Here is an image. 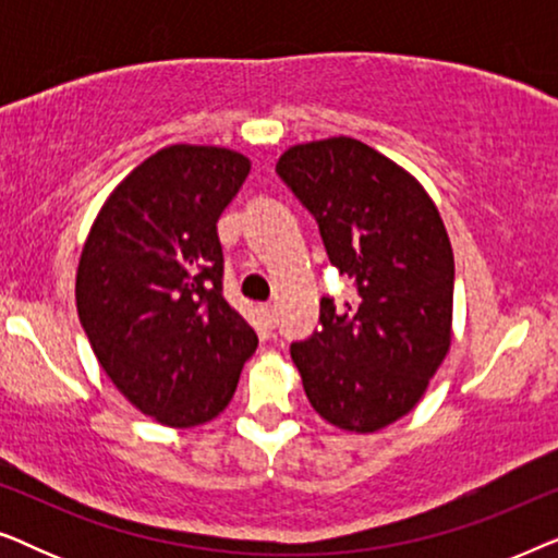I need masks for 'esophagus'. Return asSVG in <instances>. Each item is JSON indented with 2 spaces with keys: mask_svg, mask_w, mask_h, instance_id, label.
<instances>
[{
  "mask_svg": "<svg viewBox=\"0 0 558 558\" xmlns=\"http://www.w3.org/2000/svg\"><path fill=\"white\" fill-rule=\"evenodd\" d=\"M262 315H264L266 325H269V327L277 325V307H274V304H264V307H262Z\"/></svg>",
  "mask_w": 558,
  "mask_h": 558,
  "instance_id": "esophagus-1",
  "label": "esophagus"
}]
</instances>
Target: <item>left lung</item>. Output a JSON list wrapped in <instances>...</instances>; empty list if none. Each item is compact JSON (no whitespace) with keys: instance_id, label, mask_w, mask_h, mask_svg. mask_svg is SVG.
Wrapping results in <instances>:
<instances>
[{"instance_id":"left-lung-1","label":"left lung","mask_w":558,"mask_h":558,"mask_svg":"<svg viewBox=\"0 0 558 558\" xmlns=\"http://www.w3.org/2000/svg\"><path fill=\"white\" fill-rule=\"evenodd\" d=\"M277 172L315 216L327 258L357 292L342 307L323 296V327L289 348L304 393L340 429H384L416 407L449 353L447 228L416 178L350 136L294 144Z\"/></svg>"}]
</instances>
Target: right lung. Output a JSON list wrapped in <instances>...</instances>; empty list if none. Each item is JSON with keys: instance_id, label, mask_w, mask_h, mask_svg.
Returning <instances> with one entry per match:
<instances>
[{"instance_id": "add662e5", "label": "right lung", "mask_w": 558, "mask_h": 558, "mask_svg": "<svg viewBox=\"0 0 558 558\" xmlns=\"http://www.w3.org/2000/svg\"><path fill=\"white\" fill-rule=\"evenodd\" d=\"M248 170L226 147L159 149L113 187L83 246V330L111 384L159 424L216 418L258 345L223 296L216 228Z\"/></svg>"}]
</instances>
